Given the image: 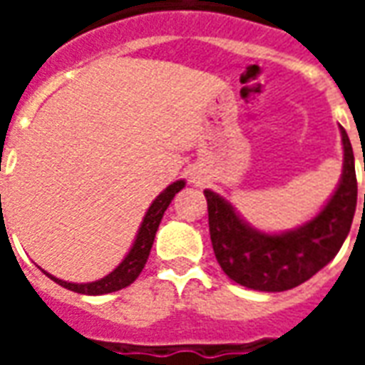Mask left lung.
Returning <instances> with one entry per match:
<instances>
[{
  "mask_svg": "<svg viewBox=\"0 0 365 365\" xmlns=\"http://www.w3.org/2000/svg\"><path fill=\"white\" fill-rule=\"evenodd\" d=\"M340 135L344 164L336 191L311 221L297 229H254L227 199L211 190L203 191L215 256L232 282L256 291H287L313 277L336 256L350 232L358 199L352 144L342 127Z\"/></svg>",
  "mask_w": 365,
  "mask_h": 365,
  "instance_id": "left-lung-1",
  "label": "left lung"
}]
</instances>
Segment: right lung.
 <instances>
[{"instance_id":"obj_1","label":"right lung","mask_w":365,"mask_h":365,"mask_svg":"<svg viewBox=\"0 0 365 365\" xmlns=\"http://www.w3.org/2000/svg\"><path fill=\"white\" fill-rule=\"evenodd\" d=\"M185 187V182L183 180H178L172 185H168L166 190L160 193L158 197L152 201V205L148 207V211L144 215L143 222H140V229L136 232V238L128 254L123 258L117 268L113 269L111 274H107L101 279L90 283H72L64 282V279H58L51 274H44L51 277L52 282H56L62 287H66L70 291H76V293H82V295H105V293H113V291H119L123 287H127L130 283L135 282L136 277L143 272L144 264L148 260V254H150L152 242H154V237H156V230L160 227V221L164 217V211L168 209V205L172 203V199L175 197L178 191H182Z\"/></svg>"}]
</instances>
